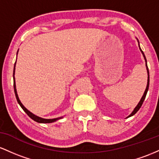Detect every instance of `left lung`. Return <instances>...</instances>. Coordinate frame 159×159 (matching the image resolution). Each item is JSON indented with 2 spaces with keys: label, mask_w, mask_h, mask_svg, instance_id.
I'll return each mask as SVG.
<instances>
[{
  "label": "left lung",
  "mask_w": 159,
  "mask_h": 159,
  "mask_svg": "<svg viewBox=\"0 0 159 159\" xmlns=\"http://www.w3.org/2000/svg\"><path fill=\"white\" fill-rule=\"evenodd\" d=\"M137 42H138V45H139V47H140V44H139V41H138V40H137ZM140 52H141V53H142V54H143V56L144 59H145V61H146V67H147V75H148V77H147V88H146V90H145V92H144L143 94V96H142L141 99H140V101H139V103H137V105L136 107H135V108L134 109V110H133V111H132V113H131V114H130V115L128 116L127 117V118H128V117H131V116H132L134 115V114L136 113L139 110H140V108L141 107V106H142L144 100H145L146 95H147V92H148V89H149V69H148V67H147V58H146V57H145V55H144L143 52L142 51V49H140Z\"/></svg>",
  "instance_id": "1"
}]
</instances>
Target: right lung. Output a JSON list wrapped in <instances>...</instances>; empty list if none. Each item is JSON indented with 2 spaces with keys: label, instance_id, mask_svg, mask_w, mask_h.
<instances>
[{
  "label": "right lung",
  "instance_id": "right-lung-1",
  "mask_svg": "<svg viewBox=\"0 0 159 159\" xmlns=\"http://www.w3.org/2000/svg\"><path fill=\"white\" fill-rule=\"evenodd\" d=\"M18 52H19V50L17 51V54H18ZM16 61L15 65H14V68H13V87H14V92H15L16 98V100H17L18 103H19V104L20 105L21 107L22 108V110H24V111L27 113V115H28V116L30 117V118L33 119L34 121H35V122H39V123H52V122H56V121L58 120V119H61L63 118V116L58 117V118H55V119H43V118H41V117L37 116L34 115V113H32L31 112H30L29 110H28V109L25 107L24 105L22 104V102H21V101H20V100H19V96H18L17 91H16V80H15V76H14V75H15V70H16Z\"/></svg>",
  "mask_w": 159,
  "mask_h": 159
}]
</instances>
